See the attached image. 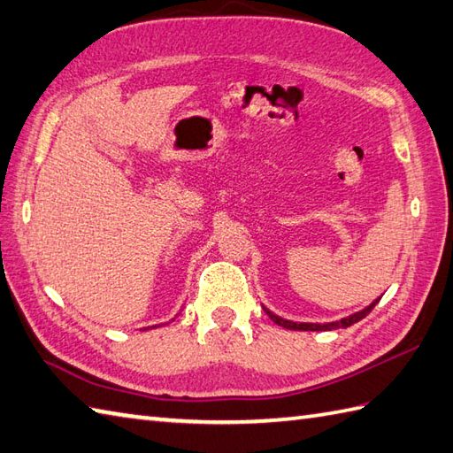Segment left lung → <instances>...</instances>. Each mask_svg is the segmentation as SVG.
I'll list each match as a JSON object with an SVG mask.
<instances>
[{
    "instance_id": "left-lung-1",
    "label": "left lung",
    "mask_w": 453,
    "mask_h": 453,
    "mask_svg": "<svg viewBox=\"0 0 453 453\" xmlns=\"http://www.w3.org/2000/svg\"><path fill=\"white\" fill-rule=\"evenodd\" d=\"M375 303H378V300H375L373 303H370L368 307H365V310H362V311H358V313H354V315H350V317H346V319L334 321V323H325V325H321V323H294V321L282 319V317H278V315L271 313L268 310H265V311L268 313V317H271V319H273L276 325L284 326V329H292V331H333V329H346V326L358 323L360 319H364V317L373 310Z\"/></svg>"
}]
</instances>
